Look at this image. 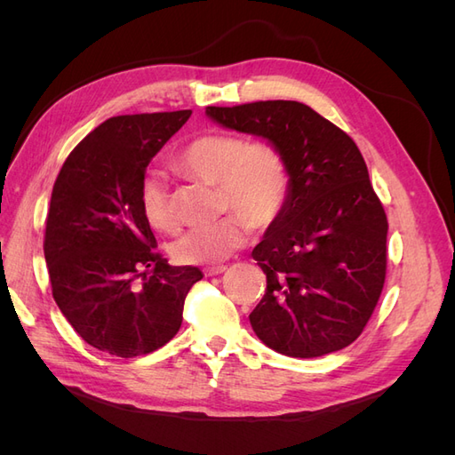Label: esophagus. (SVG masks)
I'll use <instances>...</instances> for the list:
<instances>
[{"label":"esophagus","mask_w":455,"mask_h":455,"mask_svg":"<svg viewBox=\"0 0 455 455\" xmlns=\"http://www.w3.org/2000/svg\"><path fill=\"white\" fill-rule=\"evenodd\" d=\"M226 269H228L226 266H211V267H206V269H204V275H206V277H214V275L224 273Z\"/></svg>","instance_id":"1"}]
</instances>
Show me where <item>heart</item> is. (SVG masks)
Here are the masks:
<instances>
[{"label": "heart", "instance_id": "1", "mask_svg": "<svg viewBox=\"0 0 455 455\" xmlns=\"http://www.w3.org/2000/svg\"><path fill=\"white\" fill-rule=\"evenodd\" d=\"M176 167L222 189V209L237 211L209 226L178 237L171 252L188 266H212L244 244L249 224L256 229L273 226L283 216L291 196V172L283 151L267 140L212 132L191 140L176 157ZM146 222L163 233L178 228L172 191L163 174H144L139 191Z\"/></svg>", "mask_w": 455, "mask_h": 455}]
</instances>
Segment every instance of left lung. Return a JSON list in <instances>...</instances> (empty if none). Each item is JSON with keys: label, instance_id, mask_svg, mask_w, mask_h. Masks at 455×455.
Returning <instances> with one entry per match:
<instances>
[{"label": "left lung", "instance_id": "left-lung-1", "mask_svg": "<svg viewBox=\"0 0 455 455\" xmlns=\"http://www.w3.org/2000/svg\"><path fill=\"white\" fill-rule=\"evenodd\" d=\"M206 116L273 142L291 172L286 209L252 251L267 279L249 315L256 336L296 359L347 347L374 313L387 267V216L359 148L296 100L209 106Z\"/></svg>", "mask_w": 455, "mask_h": 455}]
</instances>
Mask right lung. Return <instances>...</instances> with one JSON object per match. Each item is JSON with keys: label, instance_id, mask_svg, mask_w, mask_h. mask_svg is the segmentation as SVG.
<instances>
[{"label": "right lung", "instance_id": "obj_1", "mask_svg": "<svg viewBox=\"0 0 455 455\" xmlns=\"http://www.w3.org/2000/svg\"><path fill=\"white\" fill-rule=\"evenodd\" d=\"M191 109L106 119L81 140L57 176L44 252L52 298L89 346L131 359L169 343L184 299L203 279L169 266L140 211L149 161Z\"/></svg>", "mask_w": 455, "mask_h": 455}]
</instances>
